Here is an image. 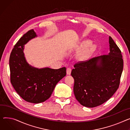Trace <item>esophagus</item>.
Here are the masks:
<instances>
[{
  "label": "esophagus",
  "mask_w": 130,
  "mask_h": 130,
  "mask_svg": "<svg viewBox=\"0 0 130 130\" xmlns=\"http://www.w3.org/2000/svg\"><path fill=\"white\" fill-rule=\"evenodd\" d=\"M66 72H67V75H71V72H72V69L70 68H67V70H66Z\"/></svg>",
  "instance_id": "obj_1"
}]
</instances>
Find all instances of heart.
Instances as JSON below:
<instances>
[{
    "mask_svg": "<svg viewBox=\"0 0 130 130\" xmlns=\"http://www.w3.org/2000/svg\"><path fill=\"white\" fill-rule=\"evenodd\" d=\"M89 43H90V42H86L84 43V44H85V45H88V44H89ZM92 48H93L92 47V48H90L88 49L87 51L85 53H84L82 55V58H85L86 56H87L91 52V51H92Z\"/></svg>",
    "mask_w": 130,
    "mask_h": 130,
    "instance_id": "b5f03b06",
    "label": "heart"
}]
</instances>
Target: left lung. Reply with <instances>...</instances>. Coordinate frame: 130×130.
Here are the masks:
<instances>
[{"label":"left lung","mask_w":130,"mask_h":130,"mask_svg":"<svg viewBox=\"0 0 130 130\" xmlns=\"http://www.w3.org/2000/svg\"><path fill=\"white\" fill-rule=\"evenodd\" d=\"M110 53L76 63L71 75L74 93L85 107L93 108L108 100L119 87L123 68L121 51L109 37Z\"/></svg>","instance_id":"1"}]
</instances>
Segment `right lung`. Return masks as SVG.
Segmentation results:
<instances>
[{"label":"right lung","mask_w":130,"mask_h":130,"mask_svg":"<svg viewBox=\"0 0 130 130\" xmlns=\"http://www.w3.org/2000/svg\"><path fill=\"white\" fill-rule=\"evenodd\" d=\"M36 37L32 29L17 42L10 55L9 67L10 82L16 92L25 101L39 103L51 97L56 85L66 76V68L38 69L27 63L23 52L24 45Z\"/></svg>","instance_id":"obj_1"}]
</instances>
